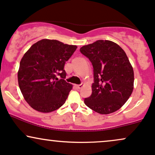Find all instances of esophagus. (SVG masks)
<instances>
[{
  "label": "esophagus",
  "mask_w": 155,
  "mask_h": 155,
  "mask_svg": "<svg viewBox=\"0 0 155 155\" xmlns=\"http://www.w3.org/2000/svg\"><path fill=\"white\" fill-rule=\"evenodd\" d=\"M76 87H77V88H78V89H80V88H81L83 87V85L82 84H81V85H77V86H76Z\"/></svg>",
  "instance_id": "1"
}]
</instances>
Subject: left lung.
Listing matches in <instances>:
<instances>
[{
	"mask_svg": "<svg viewBox=\"0 0 155 155\" xmlns=\"http://www.w3.org/2000/svg\"><path fill=\"white\" fill-rule=\"evenodd\" d=\"M94 68L92 94L84 103L100 114L121 108L131 96L134 72L124 50L109 40H98L80 49Z\"/></svg>",
	"mask_w": 155,
	"mask_h": 155,
	"instance_id": "8db88e82",
	"label": "left lung"
}]
</instances>
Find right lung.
Returning a JSON list of instances; mask_svg holds the SVG:
<instances>
[{"label":"right lung","mask_w":155,"mask_h":155,"mask_svg":"<svg viewBox=\"0 0 155 155\" xmlns=\"http://www.w3.org/2000/svg\"><path fill=\"white\" fill-rule=\"evenodd\" d=\"M77 48L44 39L24 54L17 72L18 84L24 99L34 110L50 113L66 102L72 85L64 80V65Z\"/></svg>","instance_id":"1"}]
</instances>
